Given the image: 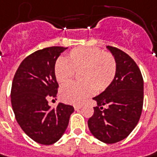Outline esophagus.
Masks as SVG:
<instances>
[{
  "label": "esophagus",
  "mask_w": 157,
  "mask_h": 157,
  "mask_svg": "<svg viewBox=\"0 0 157 157\" xmlns=\"http://www.w3.org/2000/svg\"><path fill=\"white\" fill-rule=\"evenodd\" d=\"M74 108H75V110H78V109H80L82 108V105H80V104H76V105H74Z\"/></svg>",
  "instance_id": "esophagus-1"
}]
</instances>
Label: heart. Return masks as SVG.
<instances>
[{"label": "heart", "instance_id": "obj_1", "mask_svg": "<svg viewBox=\"0 0 157 157\" xmlns=\"http://www.w3.org/2000/svg\"><path fill=\"white\" fill-rule=\"evenodd\" d=\"M79 72L80 82L62 87L61 98L68 103H80L94 92H102L114 81L116 62L114 56L96 48L80 47L68 54L65 60L58 59L54 73L57 82L66 84Z\"/></svg>", "mask_w": 157, "mask_h": 157}]
</instances>
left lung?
Here are the masks:
<instances>
[{"label":"left lung","instance_id":"left-lung-1","mask_svg":"<svg viewBox=\"0 0 157 157\" xmlns=\"http://www.w3.org/2000/svg\"><path fill=\"white\" fill-rule=\"evenodd\" d=\"M116 62V74L110 86L93 98L94 115L88 121L91 134L105 143L127 137L137 125L143 104V80L136 63L117 48L107 46Z\"/></svg>","mask_w":157,"mask_h":157}]
</instances>
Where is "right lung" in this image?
Masks as SVG:
<instances>
[{"label": "right lung", "mask_w": 157, "mask_h": 157, "mask_svg": "<svg viewBox=\"0 0 157 157\" xmlns=\"http://www.w3.org/2000/svg\"><path fill=\"white\" fill-rule=\"evenodd\" d=\"M67 48L49 47L31 54L21 63L12 83L11 103L16 121L28 136L43 145L62 137L74 112L73 106L62 102L51 109L48 101L56 96L54 68Z\"/></svg>", "instance_id": "1"}]
</instances>
